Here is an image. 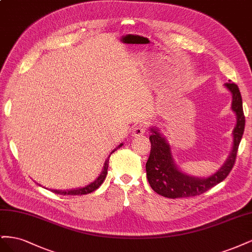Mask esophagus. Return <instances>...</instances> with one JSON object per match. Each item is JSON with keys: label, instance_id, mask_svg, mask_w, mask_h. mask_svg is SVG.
<instances>
[{"label": "esophagus", "instance_id": "obj_1", "mask_svg": "<svg viewBox=\"0 0 252 252\" xmlns=\"http://www.w3.org/2000/svg\"><path fill=\"white\" fill-rule=\"evenodd\" d=\"M145 130H146V125H145L144 123H140V124H138L133 128L132 134L134 136H141V135H143L145 133Z\"/></svg>", "mask_w": 252, "mask_h": 252}]
</instances>
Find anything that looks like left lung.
<instances>
[{
    "mask_svg": "<svg viewBox=\"0 0 252 252\" xmlns=\"http://www.w3.org/2000/svg\"><path fill=\"white\" fill-rule=\"evenodd\" d=\"M225 87L232 94L231 108L236 116V125L233 129V146L227 161L217 172L208 178L188 175L182 172L175 165L168 142L158 128L152 127L151 135L149 136L151 150L146 163V172L149 184L157 193L169 199L200 195L224 181L231 171L245 129V116H244L242 95L238 85L229 82L225 84Z\"/></svg>",
    "mask_w": 252,
    "mask_h": 252,
    "instance_id": "1",
    "label": "left lung"
}]
</instances>
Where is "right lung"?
Segmentation results:
<instances>
[{
    "mask_svg": "<svg viewBox=\"0 0 252 252\" xmlns=\"http://www.w3.org/2000/svg\"><path fill=\"white\" fill-rule=\"evenodd\" d=\"M122 145L123 144H120L119 146L117 148H114L111 154L112 155L114 151H116L117 149H119L120 147H122ZM109 158L110 156L107 158V159L105 161V164H104V168L101 172V174L98 175V177L96 178V180H94L93 183H90L89 185L85 186V187H82V188H77V189H70V190H55L52 189L51 191L55 192L57 194H62V195H83V194H87V193H90L94 191V190H96L98 187H100L102 185V183L104 182L106 175H107V169H108V163H109Z\"/></svg>",
    "mask_w": 252,
    "mask_h": 252,
    "instance_id": "1",
    "label": "right lung"
}]
</instances>
